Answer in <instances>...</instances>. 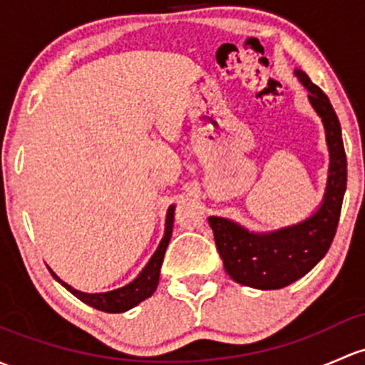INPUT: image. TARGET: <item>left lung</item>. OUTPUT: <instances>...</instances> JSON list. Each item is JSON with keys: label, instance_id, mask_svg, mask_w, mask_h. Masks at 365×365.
<instances>
[{"label": "left lung", "instance_id": "obj_1", "mask_svg": "<svg viewBox=\"0 0 365 365\" xmlns=\"http://www.w3.org/2000/svg\"><path fill=\"white\" fill-rule=\"evenodd\" d=\"M295 75L308 89L309 103L320 115L327 134L331 166L324 202L306 220L262 234L247 231L227 218H208L225 273L241 285L260 290L283 289L324 259L334 240L346 190V153L337 115L324 91L304 71L295 70Z\"/></svg>", "mask_w": 365, "mask_h": 365}]
</instances>
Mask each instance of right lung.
I'll return each mask as SVG.
<instances>
[{"label": "right lung", "instance_id": "obj_1", "mask_svg": "<svg viewBox=\"0 0 365 365\" xmlns=\"http://www.w3.org/2000/svg\"><path fill=\"white\" fill-rule=\"evenodd\" d=\"M173 218H175V206H170L166 215V229H164V237L160 240L159 247H157L155 253L152 255V259L148 260L147 266L143 267L140 274L133 279L131 283H128L125 287H120L117 290H110V292H99V294H86L80 292V290H75L73 287L64 283L59 276L48 267L53 278L61 283L66 290L78 297L80 301L86 302V304L92 306V308L99 309V312L105 313H124L128 309L134 308V306L140 304L141 301L148 299L150 295L155 292L157 283H159V274H160V266H163L164 253H166L168 243L171 240L173 232Z\"/></svg>", "mask_w": 365, "mask_h": 365}]
</instances>
